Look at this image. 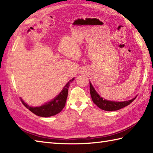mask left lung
Listing matches in <instances>:
<instances>
[{"label":"left lung","mask_w":153,"mask_h":153,"mask_svg":"<svg viewBox=\"0 0 153 153\" xmlns=\"http://www.w3.org/2000/svg\"><path fill=\"white\" fill-rule=\"evenodd\" d=\"M90 84V94L91 96V99L93 102L95 104V105L99 107L100 109L106 110V111H114V110H118L121 109L123 107L129 105V104L131 103L135 99L134 98L131 100H127V101H123V102H115V101H111V100H108L106 99H103L102 97H100L98 93L96 92L95 89L93 88L91 83Z\"/></svg>","instance_id":"obj_1"}]
</instances>
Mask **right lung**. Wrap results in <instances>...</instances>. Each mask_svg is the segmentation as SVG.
I'll use <instances>...</instances> for the list:
<instances>
[{
	"instance_id": "right-lung-1",
	"label": "right lung",
	"mask_w": 153,
	"mask_h": 153,
	"mask_svg": "<svg viewBox=\"0 0 153 153\" xmlns=\"http://www.w3.org/2000/svg\"><path fill=\"white\" fill-rule=\"evenodd\" d=\"M74 78L71 79L70 82H68L66 85L64 86L63 89L60 93L58 95H57L55 98L45 105L39 107H32L27 105L26 103L24 102V100L21 99V101L27 109L30 110L35 114L41 117H50L52 116L56 115L57 114L60 112L64 108L65 104L66 102V99L68 97V88H69L70 84L72 82Z\"/></svg>"
}]
</instances>
